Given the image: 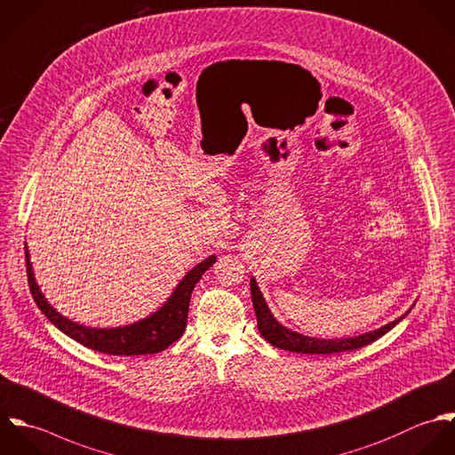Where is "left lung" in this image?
Returning <instances> with one entry per match:
<instances>
[{"instance_id":"left-lung-1","label":"left lung","mask_w":455,"mask_h":455,"mask_svg":"<svg viewBox=\"0 0 455 455\" xmlns=\"http://www.w3.org/2000/svg\"><path fill=\"white\" fill-rule=\"evenodd\" d=\"M251 295H252V305L256 310V317H258V328L261 331V335L275 347L286 349V351H293V353H308V355H331V353H342V351H353L358 347H363L371 342H374L376 339H379L381 335H385L388 330H392L404 315H401L399 319L358 337H347V339H315V337H307L299 331H293L286 326H283L270 312L268 305L265 302L256 279H251Z\"/></svg>"}]
</instances>
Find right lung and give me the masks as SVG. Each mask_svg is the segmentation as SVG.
Segmentation results:
<instances>
[{
    "instance_id": "right-lung-1",
    "label": "right lung",
    "mask_w": 455,
    "mask_h": 455,
    "mask_svg": "<svg viewBox=\"0 0 455 455\" xmlns=\"http://www.w3.org/2000/svg\"><path fill=\"white\" fill-rule=\"evenodd\" d=\"M26 249V272H28V284L29 291L33 295V300L38 305V308L47 315V319L58 326L63 333L77 340L79 344L95 349L99 353L106 355H116V356H134V355H150L160 353L165 347H169L174 340H178L187 326L188 317V303L190 295L197 281L203 277V274L215 263V256L206 258L197 267H194L176 286L174 293L169 297V300L164 303L152 315L118 328H90L83 326L79 323H74L67 319L65 315L58 314L56 308L51 307V303L44 299L42 291L38 290L31 263L28 247Z\"/></svg>"
}]
</instances>
